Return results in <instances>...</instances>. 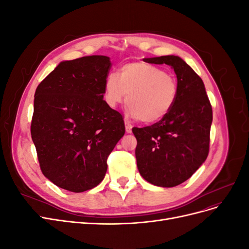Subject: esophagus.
<instances>
[{
	"label": "esophagus",
	"instance_id": "1",
	"mask_svg": "<svg viewBox=\"0 0 249 249\" xmlns=\"http://www.w3.org/2000/svg\"><path fill=\"white\" fill-rule=\"evenodd\" d=\"M124 125H125V132L127 134H131L132 133V129H133V125L129 122H127V120H125V122H124Z\"/></svg>",
	"mask_w": 249,
	"mask_h": 249
}]
</instances>
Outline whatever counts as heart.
Returning a JSON list of instances; mask_svg holds the SVG:
<instances>
[{"mask_svg":"<svg viewBox=\"0 0 249 249\" xmlns=\"http://www.w3.org/2000/svg\"><path fill=\"white\" fill-rule=\"evenodd\" d=\"M178 94V81L172 74L143 61L123 65L119 77L109 73L104 83V99L108 106L116 108L127 100L131 115L144 124L162 120L175 106Z\"/></svg>","mask_w":249,"mask_h":249,"instance_id":"b5f03b06","label":"heart"}]
</instances>
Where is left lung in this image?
Masks as SVG:
<instances>
[{"mask_svg": "<svg viewBox=\"0 0 249 249\" xmlns=\"http://www.w3.org/2000/svg\"><path fill=\"white\" fill-rule=\"evenodd\" d=\"M143 61L171 66L178 94L175 106L159 123L133 129L137 167L148 183L175 187L189 178L207 159L212 107L202 80L180 57L168 55Z\"/></svg>", "mask_w": 249, "mask_h": 249, "instance_id": "1", "label": "left lung"}]
</instances>
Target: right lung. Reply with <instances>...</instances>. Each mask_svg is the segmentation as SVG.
<instances>
[{
    "instance_id": "obj_1",
    "label": "right lung",
    "mask_w": 249,
    "mask_h": 249,
    "mask_svg": "<svg viewBox=\"0 0 249 249\" xmlns=\"http://www.w3.org/2000/svg\"><path fill=\"white\" fill-rule=\"evenodd\" d=\"M110 58L60 62L37 86L31 135L43 176L71 192L99 185L107 159L124 135L122 114L104 101Z\"/></svg>"
}]
</instances>
